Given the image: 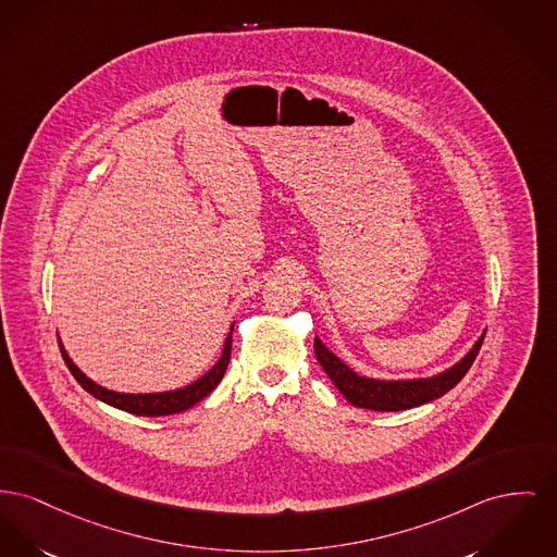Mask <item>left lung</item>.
<instances>
[{"mask_svg": "<svg viewBox=\"0 0 557 557\" xmlns=\"http://www.w3.org/2000/svg\"><path fill=\"white\" fill-rule=\"evenodd\" d=\"M482 343H484V334L475 341L469 354L455 366H450L448 370L429 379H406V381H383V379L361 376L345 361L338 360L318 336L313 347H315V358L320 361V366L326 370L330 381L336 385L338 392L345 395L349 404L358 408L379 410V412H397V410L423 406L426 401L437 399L444 393L450 392L471 368Z\"/></svg>", "mask_w": 557, "mask_h": 557, "instance_id": "1", "label": "left lung"}]
</instances>
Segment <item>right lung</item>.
I'll list each match as a JSON object with an SVG mask.
<instances>
[{
  "mask_svg": "<svg viewBox=\"0 0 557 557\" xmlns=\"http://www.w3.org/2000/svg\"><path fill=\"white\" fill-rule=\"evenodd\" d=\"M231 334H233V326L230 327V334L225 338V345H223V354L219 361L203 374L199 376L197 381H194L191 385L187 387H181V389H174V392H162V393H120L111 392V389H104L97 385L92 379H88L73 360L69 358V354L63 347V343L59 341V347H61V354H63V360H65L66 368L71 370V374L75 376V381L90 393L95 395L100 401L113 406V408H120L124 412H131L136 417H165V414H176V412H183V410H189L191 406H196L199 399H203L208 393L214 392V387L221 383V379L225 376V370L230 366L231 360Z\"/></svg>",
  "mask_w": 557,
  "mask_h": 557,
  "instance_id": "obj_1",
  "label": "right lung"
}]
</instances>
